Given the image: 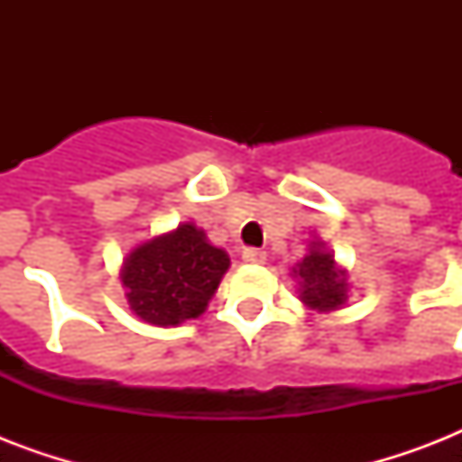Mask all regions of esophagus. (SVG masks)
<instances>
[{"mask_svg": "<svg viewBox=\"0 0 462 462\" xmlns=\"http://www.w3.org/2000/svg\"><path fill=\"white\" fill-rule=\"evenodd\" d=\"M242 259H245L246 263H263V261H266V252H263V249H245V252H242Z\"/></svg>", "mask_w": 462, "mask_h": 462, "instance_id": "obj_1", "label": "esophagus"}]
</instances>
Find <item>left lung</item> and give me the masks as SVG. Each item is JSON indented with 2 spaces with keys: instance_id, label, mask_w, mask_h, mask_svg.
I'll return each mask as SVG.
<instances>
[{
  "instance_id": "8db88e82",
  "label": "left lung",
  "mask_w": 462,
  "mask_h": 462,
  "mask_svg": "<svg viewBox=\"0 0 462 462\" xmlns=\"http://www.w3.org/2000/svg\"><path fill=\"white\" fill-rule=\"evenodd\" d=\"M295 278H300V300L314 311H336L347 302V273L336 266L330 252L321 245H311L297 268H292Z\"/></svg>"
}]
</instances>
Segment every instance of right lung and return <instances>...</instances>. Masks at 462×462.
<instances>
[{"mask_svg": "<svg viewBox=\"0 0 462 462\" xmlns=\"http://www.w3.org/2000/svg\"><path fill=\"white\" fill-rule=\"evenodd\" d=\"M227 268L230 256L210 245L206 232L181 223L177 230L136 246L119 278L139 319L153 326H177L206 311Z\"/></svg>", "mask_w": 462, "mask_h": 462, "instance_id": "add662e5", "label": "right lung"}]
</instances>
